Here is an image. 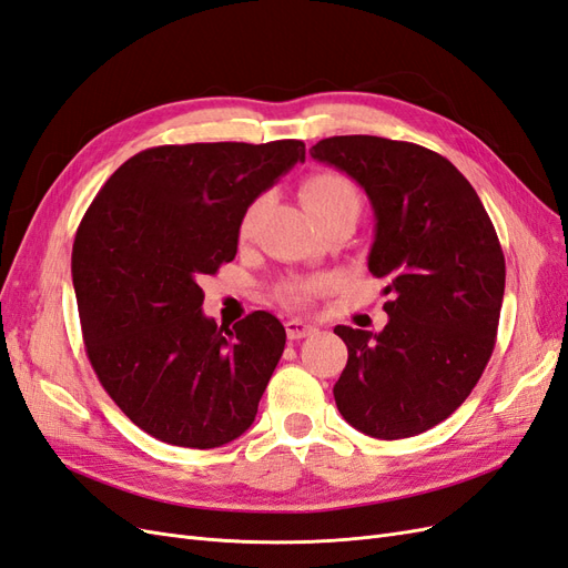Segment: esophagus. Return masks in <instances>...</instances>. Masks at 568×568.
I'll list each match as a JSON object with an SVG mask.
<instances>
[{
    "mask_svg": "<svg viewBox=\"0 0 568 568\" xmlns=\"http://www.w3.org/2000/svg\"><path fill=\"white\" fill-rule=\"evenodd\" d=\"M284 326H286V336L291 341H298V338H305V336L315 334V326L303 322V320H288Z\"/></svg>",
    "mask_w": 568,
    "mask_h": 568,
    "instance_id": "34e87169",
    "label": "esophagus"
}]
</instances>
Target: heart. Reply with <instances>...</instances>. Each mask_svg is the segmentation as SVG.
Instances as JSON below:
<instances>
[{
	"mask_svg": "<svg viewBox=\"0 0 568 568\" xmlns=\"http://www.w3.org/2000/svg\"><path fill=\"white\" fill-rule=\"evenodd\" d=\"M301 201L315 222L338 211L359 213V192L348 178H343L338 173H317L307 178L301 184ZM263 205H265V196H257L246 205L242 220H239V239H248L253 234ZM313 291H315L313 282H294V284H286L280 291V296L288 305H303L307 298H311Z\"/></svg>",
	"mask_w": 568,
	"mask_h": 568,
	"instance_id": "obj_1",
	"label": "heart"
}]
</instances>
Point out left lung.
Segmentation results:
<instances>
[{"label":"left lung","instance_id":"left-lung-1","mask_svg":"<svg viewBox=\"0 0 568 568\" xmlns=\"http://www.w3.org/2000/svg\"><path fill=\"white\" fill-rule=\"evenodd\" d=\"M365 189L376 217L369 272L386 280L379 334L338 324L348 363L336 407L372 438L417 436L448 419L495 348L505 255L469 180L440 153L372 134L311 149Z\"/></svg>","mask_w":568,"mask_h":568}]
</instances>
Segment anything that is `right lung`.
<instances>
[{"instance_id": "right-lung-1", "label": "right lung", "mask_w": 568, "mask_h": 568, "mask_svg": "<svg viewBox=\"0 0 568 568\" xmlns=\"http://www.w3.org/2000/svg\"><path fill=\"white\" fill-rule=\"evenodd\" d=\"M298 161V140L153 146L120 165L84 213L73 244L84 348L149 436L209 450L253 424L286 332L265 311L217 326L201 311L199 280L234 261L246 205Z\"/></svg>"}]
</instances>
